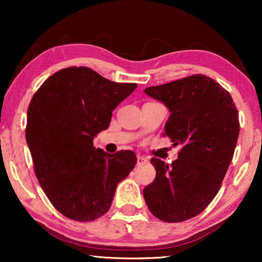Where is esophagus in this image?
<instances>
[{"label":"esophagus","mask_w":262,"mask_h":262,"mask_svg":"<svg viewBox=\"0 0 262 262\" xmlns=\"http://www.w3.org/2000/svg\"><path fill=\"white\" fill-rule=\"evenodd\" d=\"M148 162V159L147 158H144V157H142V156H137V162H136V165L137 166H141V165H144L145 163Z\"/></svg>","instance_id":"34e87169"}]
</instances>
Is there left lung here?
<instances>
[{"label":"left lung","instance_id":"8db88e82","mask_svg":"<svg viewBox=\"0 0 262 262\" xmlns=\"http://www.w3.org/2000/svg\"><path fill=\"white\" fill-rule=\"evenodd\" d=\"M144 91L170 110L163 135L181 145L171 165L151 158L156 178L143 189L144 200L158 220L187 221L219 193L238 141V111L231 95L202 74Z\"/></svg>","mask_w":262,"mask_h":262}]
</instances>
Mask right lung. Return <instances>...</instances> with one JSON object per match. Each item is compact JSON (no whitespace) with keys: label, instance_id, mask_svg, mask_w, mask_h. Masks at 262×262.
<instances>
[{"label":"right lung","instance_id":"right-lung-1","mask_svg":"<svg viewBox=\"0 0 262 262\" xmlns=\"http://www.w3.org/2000/svg\"><path fill=\"white\" fill-rule=\"evenodd\" d=\"M137 86L115 83L88 67H68L48 77L28 108L25 137L34 173L55 209L90 222L108 211L118 184L137 162L132 150L114 155L94 147L112 112Z\"/></svg>","mask_w":262,"mask_h":262}]
</instances>
